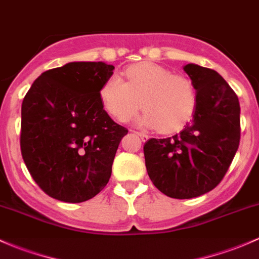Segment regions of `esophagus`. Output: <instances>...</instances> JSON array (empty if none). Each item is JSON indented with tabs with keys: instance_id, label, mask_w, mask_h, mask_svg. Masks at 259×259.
I'll return each instance as SVG.
<instances>
[{
	"instance_id": "34e87169",
	"label": "esophagus",
	"mask_w": 259,
	"mask_h": 259,
	"mask_svg": "<svg viewBox=\"0 0 259 259\" xmlns=\"http://www.w3.org/2000/svg\"><path fill=\"white\" fill-rule=\"evenodd\" d=\"M136 135L137 136H140V137L142 138V140H147V138H148V136H147V133H144V132H141V131H137V132H136Z\"/></svg>"
}]
</instances>
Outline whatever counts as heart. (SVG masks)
I'll return each instance as SVG.
<instances>
[{"label": "heart", "instance_id": "heart-1", "mask_svg": "<svg viewBox=\"0 0 259 259\" xmlns=\"http://www.w3.org/2000/svg\"><path fill=\"white\" fill-rule=\"evenodd\" d=\"M126 82L108 77L100 89V99L107 112L119 122H128L142 107L143 122L170 131L185 123L195 106V91L182 74L153 63H140L124 71Z\"/></svg>", "mask_w": 259, "mask_h": 259}]
</instances>
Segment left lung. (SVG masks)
<instances>
[{
	"label": "left lung",
	"mask_w": 259,
	"mask_h": 259,
	"mask_svg": "<svg viewBox=\"0 0 259 259\" xmlns=\"http://www.w3.org/2000/svg\"><path fill=\"white\" fill-rule=\"evenodd\" d=\"M196 90L195 112L177 135L144 143L146 168L155 188L173 199H191L216 188L229 170L241 137L240 102L215 70L188 64Z\"/></svg>",
	"instance_id": "left-lung-1"
}]
</instances>
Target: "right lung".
Returning a JSON list of instances; mask_svg holds the SVG:
<instances>
[{
  "label": "right lung",
  "instance_id": "1",
  "mask_svg": "<svg viewBox=\"0 0 259 259\" xmlns=\"http://www.w3.org/2000/svg\"><path fill=\"white\" fill-rule=\"evenodd\" d=\"M113 69L102 62L69 63L44 71L24 96L22 157L47 195L77 204L110 180L118 144L128 132L100 99Z\"/></svg>",
  "mask_w": 259,
  "mask_h": 259
}]
</instances>
